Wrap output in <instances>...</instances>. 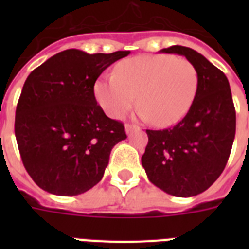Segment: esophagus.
Instances as JSON below:
<instances>
[{
  "label": "esophagus",
  "mask_w": 249,
  "mask_h": 249,
  "mask_svg": "<svg viewBox=\"0 0 249 249\" xmlns=\"http://www.w3.org/2000/svg\"><path fill=\"white\" fill-rule=\"evenodd\" d=\"M138 126H136V125H132V124H126L125 125V132H126V134H130V133H133L134 130H138Z\"/></svg>",
  "instance_id": "34e87169"
}]
</instances>
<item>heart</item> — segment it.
<instances>
[{
  "mask_svg": "<svg viewBox=\"0 0 249 249\" xmlns=\"http://www.w3.org/2000/svg\"><path fill=\"white\" fill-rule=\"evenodd\" d=\"M199 86L194 64L170 55H141L123 60L112 77H101L94 85L98 103L111 117L132 108L138 95V115L159 126L179 123L191 108Z\"/></svg>",
  "mask_w": 249,
  "mask_h": 249,
  "instance_id": "obj_1",
  "label": "heart"
}]
</instances>
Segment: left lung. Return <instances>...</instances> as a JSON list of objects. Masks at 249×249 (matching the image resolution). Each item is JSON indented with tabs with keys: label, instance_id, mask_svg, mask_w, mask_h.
Returning a JSON list of instances; mask_svg holds the SVG:
<instances>
[{
	"label": "left lung",
	"instance_id": "obj_1",
	"mask_svg": "<svg viewBox=\"0 0 249 249\" xmlns=\"http://www.w3.org/2000/svg\"><path fill=\"white\" fill-rule=\"evenodd\" d=\"M160 53L178 54L194 64L199 86L191 108L177 125L146 130L142 165L151 183L179 197L195 196L213 185L228 163L236 116L228 77L205 56L185 46Z\"/></svg>",
	"mask_w": 249,
	"mask_h": 249
}]
</instances>
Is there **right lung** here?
I'll return each mask as SVG.
<instances>
[{
  "label": "right lung",
  "instance_id": "right-lung-1",
  "mask_svg": "<svg viewBox=\"0 0 249 249\" xmlns=\"http://www.w3.org/2000/svg\"><path fill=\"white\" fill-rule=\"evenodd\" d=\"M126 55L68 49L29 73L17 106L15 137L21 161L38 187L73 196L101 181L111 150L126 134L124 125L97 105L94 84Z\"/></svg>",
  "mask_w": 249,
  "mask_h": 249
}]
</instances>
